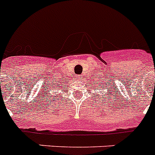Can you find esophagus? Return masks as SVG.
<instances>
[{
  "mask_svg": "<svg viewBox=\"0 0 155 155\" xmlns=\"http://www.w3.org/2000/svg\"><path fill=\"white\" fill-rule=\"evenodd\" d=\"M77 79H78V80H82V78H83V76H81V75H77Z\"/></svg>",
  "mask_w": 155,
  "mask_h": 155,
  "instance_id": "obj_1",
  "label": "esophagus"
}]
</instances>
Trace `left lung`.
Instances as JSON below:
<instances>
[{
    "label": "left lung",
    "mask_w": 155,
    "mask_h": 155,
    "mask_svg": "<svg viewBox=\"0 0 155 155\" xmlns=\"http://www.w3.org/2000/svg\"><path fill=\"white\" fill-rule=\"evenodd\" d=\"M102 87H103V86H102Z\"/></svg>",
    "instance_id": "8db88e82"
}]
</instances>
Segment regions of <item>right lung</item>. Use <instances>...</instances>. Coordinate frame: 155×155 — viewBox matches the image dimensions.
Instances as JSON below:
<instances>
[{
    "instance_id": "1",
    "label": "right lung",
    "mask_w": 155,
    "mask_h": 155,
    "mask_svg": "<svg viewBox=\"0 0 155 155\" xmlns=\"http://www.w3.org/2000/svg\"><path fill=\"white\" fill-rule=\"evenodd\" d=\"M59 87H60V86H57V87H54V88H59Z\"/></svg>"
}]
</instances>
